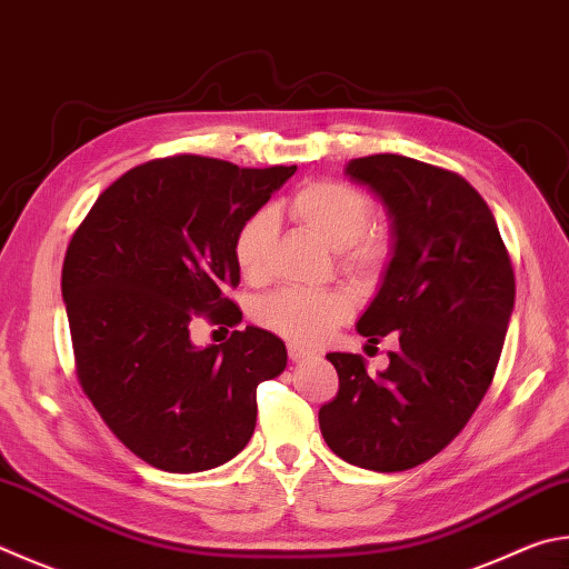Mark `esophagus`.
<instances>
[{
  "mask_svg": "<svg viewBox=\"0 0 569 569\" xmlns=\"http://www.w3.org/2000/svg\"><path fill=\"white\" fill-rule=\"evenodd\" d=\"M288 358L291 360H308V358H316V353L313 350H308V348H303V346H298V343H288Z\"/></svg>",
  "mask_w": 569,
  "mask_h": 569,
  "instance_id": "34e87169",
  "label": "esophagus"
}]
</instances>
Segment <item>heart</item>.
Instances as JSON below:
<instances>
[{"instance_id":"obj_1","label":"heart","mask_w":569,"mask_h":569,"mask_svg":"<svg viewBox=\"0 0 569 569\" xmlns=\"http://www.w3.org/2000/svg\"><path fill=\"white\" fill-rule=\"evenodd\" d=\"M286 213L318 241L330 246L340 271L356 281H378L396 256L392 236L386 229L370 226L376 213L373 201L353 183L330 179L308 181L288 196ZM273 241L276 221L268 211H258L239 226L233 236V261L246 281H263ZM350 313H353V301L340 288H326V291L283 288L266 296L256 306L253 316L273 333L293 343L311 346L326 340Z\"/></svg>"}]
</instances>
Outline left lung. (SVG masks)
<instances>
[{
	"label": "left lung",
	"mask_w": 569,
	"mask_h": 569,
	"mask_svg": "<svg viewBox=\"0 0 569 569\" xmlns=\"http://www.w3.org/2000/svg\"><path fill=\"white\" fill-rule=\"evenodd\" d=\"M346 173L388 206L396 256L358 320L370 343L398 330L390 366L370 378L353 353H328L338 392L318 410L328 448L378 472L436 458L488 392L515 306V271L490 206L460 173L398 153Z\"/></svg>",
	"instance_id": "left-lung-1"
}]
</instances>
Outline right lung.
Returning a JSON list of instances; mask_svg holds the SVG:
<instances>
[{
  "label": "right lung",
  "mask_w": 569,
  "mask_h": 569,
  "mask_svg": "<svg viewBox=\"0 0 569 569\" xmlns=\"http://www.w3.org/2000/svg\"><path fill=\"white\" fill-rule=\"evenodd\" d=\"M293 173L196 153L151 159L101 191L71 233L61 296L79 386L153 468H219L253 436L256 388L281 376L283 340L249 326L199 348L191 326L239 323L226 296L241 278L233 236Z\"/></svg>",
  "instance_id": "1"
}]
</instances>
